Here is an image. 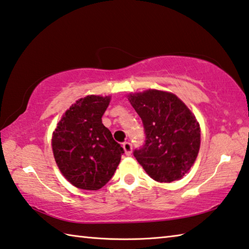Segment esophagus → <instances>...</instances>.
I'll use <instances>...</instances> for the list:
<instances>
[{
    "label": "esophagus",
    "instance_id": "1",
    "mask_svg": "<svg viewBox=\"0 0 249 249\" xmlns=\"http://www.w3.org/2000/svg\"><path fill=\"white\" fill-rule=\"evenodd\" d=\"M123 148H124V150H125V154L127 155V156H129L130 154H132L133 146H132V144H130L129 142H123Z\"/></svg>",
    "mask_w": 249,
    "mask_h": 249
}]
</instances>
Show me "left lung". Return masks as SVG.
<instances>
[{
	"mask_svg": "<svg viewBox=\"0 0 249 249\" xmlns=\"http://www.w3.org/2000/svg\"><path fill=\"white\" fill-rule=\"evenodd\" d=\"M145 130V144L133 151L145 171L158 182L187 174L200 149V126L175 94L158 90L128 95Z\"/></svg>",
	"mask_w": 249,
	"mask_h": 249,
	"instance_id": "1",
	"label": "left lung"
}]
</instances>
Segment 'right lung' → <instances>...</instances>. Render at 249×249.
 <instances>
[{
	"instance_id": "1",
	"label": "right lung",
	"mask_w": 249,
	"mask_h": 249,
	"mask_svg": "<svg viewBox=\"0 0 249 249\" xmlns=\"http://www.w3.org/2000/svg\"><path fill=\"white\" fill-rule=\"evenodd\" d=\"M109 96L88 95L66 112L53 136V157L65 178L79 189L99 190L114 175L124 154L102 116Z\"/></svg>"
}]
</instances>
